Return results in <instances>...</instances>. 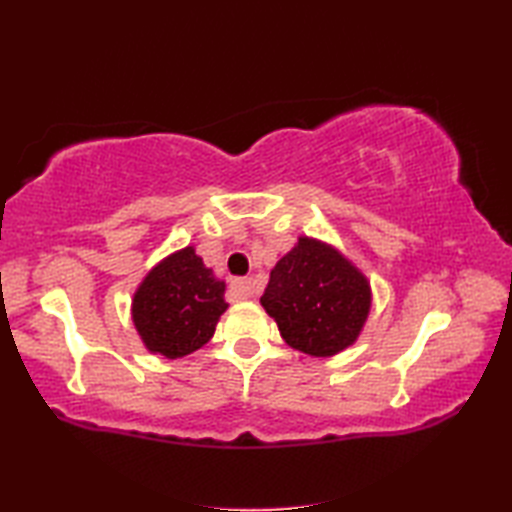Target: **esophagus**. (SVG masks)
<instances>
[{"instance_id": "1", "label": "esophagus", "mask_w": 512, "mask_h": 512, "mask_svg": "<svg viewBox=\"0 0 512 512\" xmlns=\"http://www.w3.org/2000/svg\"><path fill=\"white\" fill-rule=\"evenodd\" d=\"M235 299H253L257 295V284L253 279H235L231 284Z\"/></svg>"}]
</instances>
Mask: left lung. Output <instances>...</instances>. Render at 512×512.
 Returning a JSON list of instances; mask_svg holds the SVG:
<instances>
[{
	"mask_svg": "<svg viewBox=\"0 0 512 512\" xmlns=\"http://www.w3.org/2000/svg\"><path fill=\"white\" fill-rule=\"evenodd\" d=\"M259 301L290 347L328 358L361 336L372 312V284L341 248L299 235L270 270Z\"/></svg>",
	"mask_w": 512,
	"mask_h": 512,
	"instance_id": "1",
	"label": "left lung"
}]
</instances>
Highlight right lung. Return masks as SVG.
Returning a JSON list of instances; mask_svg holds the SVG:
<instances>
[{
  "label": "right lung",
  "mask_w": 512,
  "mask_h": 512,
  "mask_svg": "<svg viewBox=\"0 0 512 512\" xmlns=\"http://www.w3.org/2000/svg\"><path fill=\"white\" fill-rule=\"evenodd\" d=\"M226 284L204 266L195 246L162 257L132 297V323L145 350L182 358L211 341L226 312Z\"/></svg>",
  "instance_id": "right-lung-1"
}]
</instances>
